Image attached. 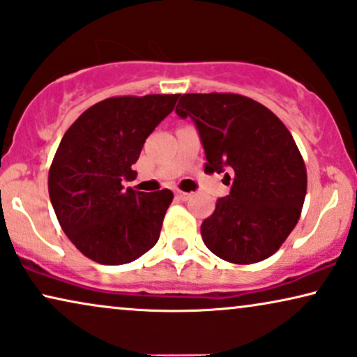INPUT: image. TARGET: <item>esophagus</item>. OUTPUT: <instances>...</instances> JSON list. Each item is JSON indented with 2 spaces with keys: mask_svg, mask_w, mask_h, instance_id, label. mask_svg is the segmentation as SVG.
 <instances>
[{
  "mask_svg": "<svg viewBox=\"0 0 357 357\" xmlns=\"http://www.w3.org/2000/svg\"><path fill=\"white\" fill-rule=\"evenodd\" d=\"M191 196H192L191 192H183V191L176 192V197H178L179 201H188V199H191Z\"/></svg>",
  "mask_w": 357,
  "mask_h": 357,
  "instance_id": "obj_1",
  "label": "esophagus"
}]
</instances>
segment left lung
Instances as JSON below:
<instances>
[{"label": "left lung", "instance_id": "obj_1", "mask_svg": "<svg viewBox=\"0 0 357 357\" xmlns=\"http://www.w3.org/2000/svg\"><path fill=\"white\" fill-rule=\"evenodd\" d=\"M176 114L196 123L207 173L231 174L230 194L202 222L204 243L228 263L269 258L297 225L307 194L305 163L291 132L240 94H183Z\"/></svg>", "mask_w": 357, "mask_h": 357}]
</instances>
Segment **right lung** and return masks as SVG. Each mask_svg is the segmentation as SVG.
I'll return each mask as SVG.
<instances>
[{"instance_id": "obj_1", "label": "right lung", "mask_w": 357, "mask_h": 357, "mask_svg": "<svg viewBox=\"0 0 357 357\" xmlns=\"http://www.w3.org/2000/svg\"><path fill=\"white\" fill-rule=\"evenodd\" d=\"M179 94L109 98L86 109L65 132L49 171V196L61 230L89 259L132 263L160 238L169 189L140 192L132 165Z\"/></svg>"}]
</instances>
